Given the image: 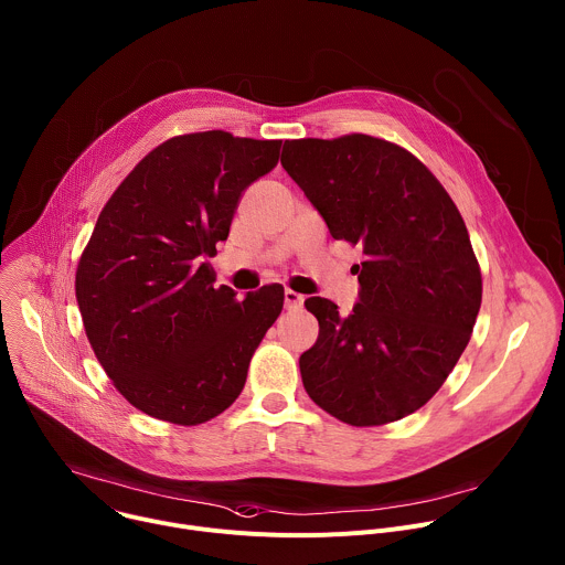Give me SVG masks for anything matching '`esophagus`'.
I'll use <instances>...</instances> for the list:
<instances>
[{
	"label": "esophagus",
	"instance_id": "34e87169",
	"mask_svg": "<svg viewBox=\"0 0 565 565\" xmlns=\"http://www.w3.org/2000/svg\"><path fill=\"white\" fill-rule=\"evenodd\" d=\"M284 303L288 310H299L303 306V295L295 292V290H286L284 292Z\"/></svg>",
	"mask_w": 565,
	"mask_h": 565
}]
</instances>
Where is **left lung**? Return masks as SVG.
<instances>
[{
  "instance_id": "obj_1",
  "label": "left lung",
  "mask_w": 565,
  "mask_h": 565,
  "mask_svg": "<svg viewBox=\"0 0 565 565\" xmlns=\"http://www.w3.org/2000/svg\"><path fill=\"white\" fill-rule=\"evenodd\" d=\"M281 166L330 235L365 255L348 317L330 299H306L319 321L299 356L306 393L350 426L413 415L452 372L481 306L455 202L415 154L370 135L286 141Z\"/></svg>"
}]
</instances>
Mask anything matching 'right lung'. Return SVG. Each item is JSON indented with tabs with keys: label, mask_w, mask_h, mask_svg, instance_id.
Segmentation results:
<instances>
[{
	"label": "right lung",
	"mask_w": 565,
	"mask_h": 565,
	"mask_svg": "<svg viewBox=\"0 0 565 565\" xmlns=\"http://www.w3.org/2000/svg\"><path fill=\"white\" fill-rule=\"evenodd\" d=\"M281 141L224 130L150 150L104 206L82 253L75 295L86 337L137 411L179 426L222 415L284 308V288L235 299L209 257L228 237L246 188L279 161Z\"/></svg>",
	"instance_id": "add662e5"
}]
</instances>
